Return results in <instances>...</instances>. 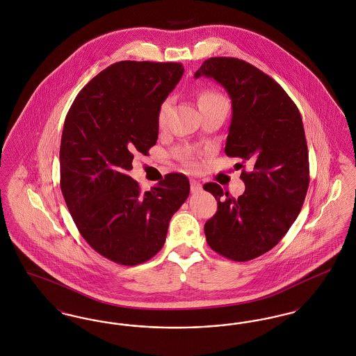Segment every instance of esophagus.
<instances>
[{"label": "esophagus", "mask_w": 356, "mask_h": 356, "mask_svg": "<svg viewBox=\"0 0 356 356\" xmlns=\"http://www.w3.org/2000/svg\"><path fill=\"white\" fill-rule=\"evenodd\" d=\"M203 189V186L202 184L197 181V180H191V192L192 193H197V192H200Z\"/></svg>", "instance_id": "34e87169"}]
</instances>
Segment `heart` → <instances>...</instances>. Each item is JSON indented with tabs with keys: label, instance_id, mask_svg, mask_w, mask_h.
<instances>
[{
	"label": "heart",
	"instance_id": "obj_1",
	"mask_svg": "<svg viewBox=\"0 0 356 356\" xmlns=\"http://www.w3.org/2000/svg\"><path fill=\"white\" fill-rule=\"evenodd\" d=\"M227 102L220 93H218L216 90H204L203 93L199 96V104L200 108L205 106L208 104H213V102ZM170 105H172V100L170 97L163 100L161 104L159 105L157 109V124L160 128H164L168 122V116H170ZM188 170H196L197 168V163L195 159V154L191 149L186 148H179L173 153Z\"/></svg>",
	"mask_w": 356,
	"mask_h": 356
}]
</instances>
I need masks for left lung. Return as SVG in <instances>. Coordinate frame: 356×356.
I'll return each mask as SVG.
<instances>
[{
	"instance_id": "left-lung-1",
	"label": "left lung",
	"mask_w": 356,
	"mask_h": 356,
	"mask_svg": "<svg viewBox=\"0 0 356 356\" xmlns=\"http://www.w3.org/2000/svg\"><path fill=\"white\" fill-rule=\"evenodd\" d=\"M202 76L222 85L232 102L225 154L252 167L241 170L245 191L237 199L216 183L204 184L218 200L204 232L215 252L248 261L283 238L305 203L309 163L303 121L286 90L250 63L211 57L195 73Z\"/></svg>"
}]
</instances>
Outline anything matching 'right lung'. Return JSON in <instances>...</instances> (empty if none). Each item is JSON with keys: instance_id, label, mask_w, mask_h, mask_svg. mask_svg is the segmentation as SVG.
<instances>
[{"instance_id": "add662e5", "label": "right lung", "mask_w": 356, "mask_h": 356, "mask_svg": "<svg viewBox=\"0 0 356 356\" xmlns=\"http://www.w3.org/2000/svg\"><path fill=\"white\" fill-rule=\"evenodd\" d=\"M180 63L120 61L93 77L69 109L60 147V186L86 243L137 266L157 254L170 218L189 195L183 173L143 192L128 170L157 141V109L180 81Z\"/></svg>"}]
</instances>
